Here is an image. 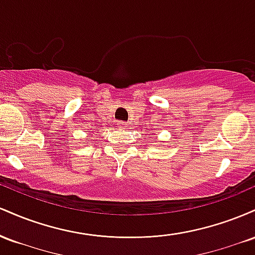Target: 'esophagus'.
I'll return each instance as SVG.
<instances>
[{
	"instance_id": "obj_1",
	"label": "esophagus",
	"mask_w": 255,
	"mask_h": 255,
	"mask_svg": "<svg viewBox=\"0 0 255 255\" xmlns=\"http://www.w3.org/2000/svg\"><path fill=\"white\" fill-rule=\"evenodd\" d=\"M118 126H119L120 128H125V127H127V126H126L125 122H118Z\"/></svg>"
}]
</instances>
